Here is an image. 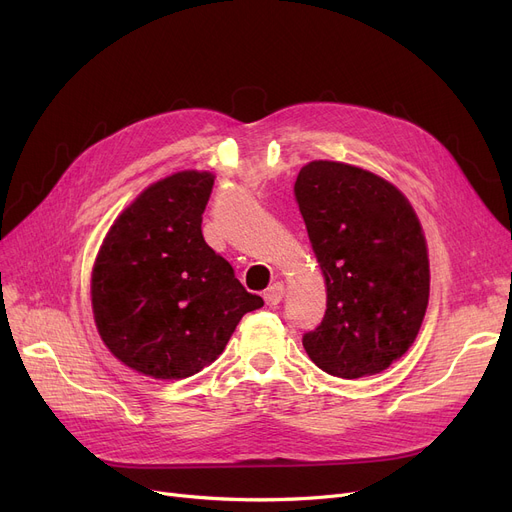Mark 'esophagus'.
<instances>
[{"mask_svg":"<svg viewBox=\"0 0 512 512\" xmlns=\"http://www.w3.org/2000/svg\"><path fill=\"white\" fill-rule=\"evenodd\" d=\"M282 297H284V284L282 282L272 284L270 288L263 292V299H265V303L270 305V307H276L282 301Z\"/></svg>","mask_w":512,"mask_h":512,"instance_id":"34e87169","label":"esophagus"}]
</instances>
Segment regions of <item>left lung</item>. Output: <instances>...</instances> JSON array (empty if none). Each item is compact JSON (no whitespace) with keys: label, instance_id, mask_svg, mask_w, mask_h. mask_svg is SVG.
I'll use <instances>...</instances> for the list:
<instances>
[{"label":"left lung","instance_id":"left-lung-1","mask_svg":"<svg viewBox=\"0 0 512 512\" xmlns=\"http://www.w3.org/2000/svg\"><path fill=\"white\" fill-rule=\"evenodd\" d=\"M328 309L303 336L311 361L357 380L388 369L415 342L429 301L417 215L394 184L340 161H311L294 182Z\"/></svg>","mask_w":512,"mask_h":512}]
</instances>
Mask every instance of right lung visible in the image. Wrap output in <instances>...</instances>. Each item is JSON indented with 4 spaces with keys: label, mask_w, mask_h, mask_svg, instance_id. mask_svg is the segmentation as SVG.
Instances as JSON below:
<instances>
[{
    "label": "right lung",
    "mask_w": 512,
    "mask_h": 512,
    "mask_svg": "<svg viewBox=\"0 0 512 512\" xmlns=\"http://www.w3.org/2000/svg\"><path fill=\"white\" fill-rule=\"evenodd\" d=\"M213 174L151 184L107 232L91 276L101 340L130 369L182 380L222 355L242 315L263 307L203 238Z\"/></svg>",
    "instance_id": "obj_1"
}]
</instances>
